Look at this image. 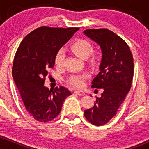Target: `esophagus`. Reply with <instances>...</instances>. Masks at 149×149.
<instances>
[{"instance_id":"1","label":"esophagus","mask_w":149,"mask_h":149,"mask_svg":"<svg viewBox=\"0 0 149 149\" xmlns=\"http://www.w3.org/2000/svg\"><path fill=\"white\" fill-rule=\"evenodd\" d=\"M74 93H75V94H78V95H79V96H84V95H85V93H84V91H75Z\"/></svg>"}]
</instances>
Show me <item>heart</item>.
Returning a JSON list of instances; mask_svg holds the SVG:
<instances>
[{"label":"heart","instance_id":"1","mask_svg":"<svg viewBox=\"0 0 149 149\" xmlns=\"http://www.w3.org/2000/svg\"><path fill=\"white\" fill-rule=\"evenodd\" d=\"M92 45L86 40H79L74 42L70 45V49L77 55L79 58L86 59L88 58V62L91 65H96L101 59L102 54L100 51L92 52ZM65 58V52L63 49H59L56 52L54 58V62L56 67L61 68L63 65ZM88 77L87 74H73L70 76L67 82L74 88H81L84 86L85 80Z\"/></svg>","mask_w":149,"mask_h":149}]
</instances>
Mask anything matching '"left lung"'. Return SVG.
Listing matches in <instances>:
<instances>
[{
	"label": "left lung",
	"mask_w": 149,
	"mask_h": 149,
	"mask_svg": "<svg viewBox=\"0 0 149 149\" xmlns=\"http://www.w3.org/2000/svg\"><path fill=\"white\" fill-rule=\"evenodd\" d=\"M84 34L100 47L102 55L100 73L91 87L103 88V92L92 107L84 111L87 120L100 126L116 115L130 91L134 69L133 55L127 43L110 30L86 29Z\"/></svg>",
	"instance_id": "left-lung-1"
}]
</instances>
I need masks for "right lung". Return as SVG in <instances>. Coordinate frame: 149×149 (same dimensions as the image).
I'll use <instances>...</instances> for the list:
<instances>
[{"instance_id": "add662e5", "label": "right lung", "mask_w": 149, "mask_h": 149, "mask_svg": "<svg viewBox=\"0 0 149 149\" xmlns=\"http://www.w3.org/2000/svg\"><path fill=\"white\" fill-rule=\"evenodd\" d=\"M79 29L42 26L27 34L16 51L12 76L26 109L36 120L46 123L56 118L64 100L71 95L63 86L49 90L45 78L55 65L57 51Z\"/></svg>"}]
</instances>
